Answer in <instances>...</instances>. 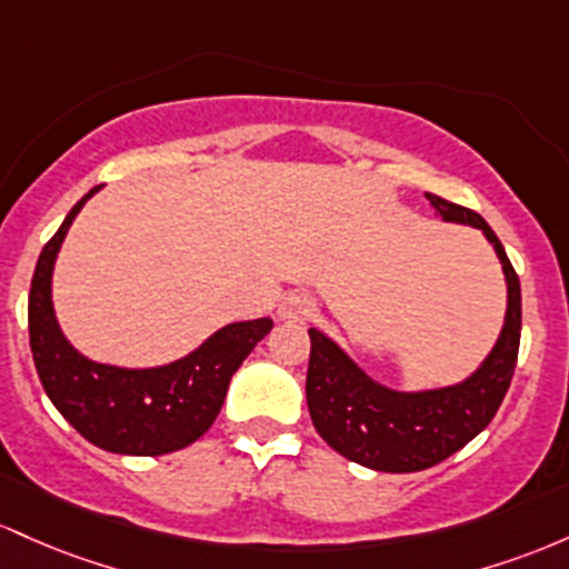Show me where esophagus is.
<instances>
[{
  "instance_id": "obj_1",
  "label": "esophagus",
  "mask_w": 569,
  "mask_h": 569,
  "mask_svg": "<svg viewBox=\"0 0 569 569\" xmlns=\"http://www.w3.org/2000/svg\"><path fill=\"white\" fill-rule=\"evenodd\" d=\"M277 315L284 322H306V319L315 317V298L306 296V292H290L282 298Z\"/></svg>"
}]
</instances>
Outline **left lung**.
Segmentation results:
<instances>
[{"mask_svg": "<svg viewBox=\"0 0 569 569\" xmlns=\"http://www.w3.org/2000/svg\"><path fill=\"white\" fill-rule=\"evenodd\" d=\"M443 222L473 226L487 236L508 284L506 325L487 360L451 387L400 392L373 381L322 330L311 328L306 403L330 449L381 473H417L443 462L495 419L513 379L521 338V284L500 239L481 214L425 193Z\"/></svg>", "mask_w": 569, "mask_h": 569, "instance_id": "obj_1", "label": "left lung"}]
</instances>
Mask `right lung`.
Returning <instances> with one entry per match:
<instances>
[{
	"instance_id": "obj_1",
	"label": "right lung",
	"mask_w": 569,
	"mask_h": 569,
	"mask_svg": "<svg viewBox=\"0 0 569 569\" xmlns=\"http://www.w3.org/2000/svg\"><path fill=\"white\" fill-rule=\"evenodd\" d=\"M99 188L74 203L42 247L29 290V343L50 403L82 438L112 455L158 457L184 449L212 427L231 376L268 336V317L231 322L169 366L118 368L88 360L61 333L50 284L69 226Z\"/></svg>"
}]
</instances>
